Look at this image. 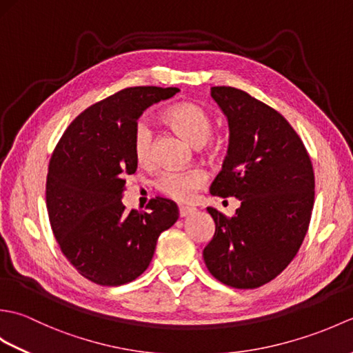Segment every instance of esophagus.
<instances>
[{
    "mask_svg": "<svg viewBox=\"0 0 353 353\" xmlns=\"http://www.w3.org/2000/svg\"><path fill=\"white\" fill-rule=\"evenodd\" d=\"M196 211H197L196 208H190V206H181V208H179V214H181L182 219H183V216H188V215L194 214Z\"/></svg>",
    "mask_w": 353,
    "mask_h": 353,
    "instance_id": "34e87169",
    "label": "esophagus"
}]
</instances>
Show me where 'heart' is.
<instances>
[{
	"label": "heart",
	"mask_w": 353,
	"mask_h": 353,
	"mask_svg": "<svg viewBox=\"0 0 353 353\" xmlns=\"http://www.w3.org/2000/svg\"><path fill=\"white\" fill-rule=\"evenodd\" d=\"M165 118L196 147L205 145L212 134V118L209 112L196 103H177L165 110ZM133 154L141 165H150L154 159V134L145 119L137 123L133 130ZM206 182L201 170H167L156 179V188L177 201H190Z\"/></svg>",
	"instance_id": "b5f03b06"
}]
</instances>
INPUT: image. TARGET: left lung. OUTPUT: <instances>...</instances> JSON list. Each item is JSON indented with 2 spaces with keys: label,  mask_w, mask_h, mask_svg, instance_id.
I'll return each mask as SVG.
<instances>
[{
  "label": "left lung",
  "mask_w": 353,
  "mask_h": 353,
  "mask_svg": "<svg viewBox=\"0 0 353 353\" xmlns=\"http://www.w3.org/2000/svg\"><path fill=\"white\" fill-rule=\"evenodd\" d=\"M211 95L229 123V148L211 185L212 196L236 197L234 216L208 208L215 234L205 264L234 288H258L294 259L310 226L314 171L296 130L279 112L230 86Z\"/></svg>",
  "instance_id": "left-lung-1"
}]
</instances>
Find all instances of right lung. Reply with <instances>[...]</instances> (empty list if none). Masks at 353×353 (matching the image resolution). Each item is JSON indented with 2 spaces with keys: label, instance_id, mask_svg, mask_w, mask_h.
<instances>
[{
  "label": "right lung",
  "instance_id": "obj_1",
  "mask_svg": "<svg viewBox=\"0 0 353 353\" xmlns=\"http://www.w3.org/2000/svg\"><path fill=\"white\" fill-rule=\"evenodd\" d=\"M179 88L123 89L81 112L51 154L47 176L50 224L65 258L94 283L118 287L145 272L157 238L179 219L174 201L156 197L148 211L123 205L133 174V130L147 108Z\"/></svg>",
  "mask_w": 353,
  "mask_h": 353
}]
</instances>
